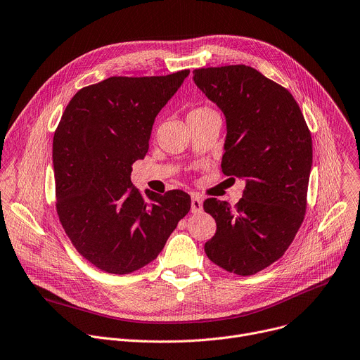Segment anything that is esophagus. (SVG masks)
<instances>
[{"mask_svg": "<svg viewBox=\"0 0 360 360\" xmlns=\"http://www.w3.org/2000/svg\"><path fill=\"white\" fill-rule=\"evenodd\" d=\"M202 211V201L200 197H193L191 198V212L197 214V212H201Z\"/></svg>", "mask_w": 360, "mask_h": 360, "instance_id": "1", "label": "esophagus"}]
</instances>
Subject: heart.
Returning <instances> with one entry per match:
<instances>
[{
	"label": "heart",
	"mask_w": 360,
	"mask_h": 360,
	"mask_svg": "<svg viewBox=\"0 0 360 360\" xmlns=\"http://www.w3.org/2000/svg\"><path fill=\"white\" fill-rule=\"evenodd\" d=\"M201 110H208V109H202V108H200V109H195V110H192V112H201ZM191 112V113H192Z\"/></svg>",
	"instance_id": "obj_1"
}]
</instances>
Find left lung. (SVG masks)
I'll return each mask as SVG.
<instances>
[{"label":"left lung","mask_w":360,"mask_h":360,"mask_svg":"<svg viewBox=\"0 0 360 360\" xmlns=\"http://www.w3.org/2000/svg\"><path fill=\"white\" fill-rule=\"evenodd\" d=\"M193 82L225 116L222 172L245 181L234 208L217 198L204 201L217 222L204 248L221 269L251 276L285 252L303 222L310 130L291 93L250 66L198 69Z\"/></svg>","instance_id":"1"}]
</instances>
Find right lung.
I'll return each mask as SVG.
<instances>
[{
	"label": "right lung",
	"instance_id": "right-lung-1",
	"mask_svg": "<svg viewBox=\"0 0 360 360\" xmlns=\"http://www.w3.org/2000/svg\"><path fill=\"white\" fill-rule=\"evenodd\" d=\"M189 70L109 77L80 89L53 138L56 208L64 231L93 266L129 274L153 261L191 210L179 189L142 195L130 182L155 117Z\"/></svg>",
	"mask_w": 360,
	"mask_h": 360
}]
</instances>
